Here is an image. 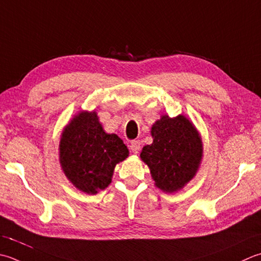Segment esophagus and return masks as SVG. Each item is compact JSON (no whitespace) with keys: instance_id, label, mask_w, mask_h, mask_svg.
I'll return each instance as SVG.
<instances>
[{"instance_id":"34e87169","label":"esophagus","mask_w":261,"mask_h":261,"mask_svg":"<svg viewBox=\"0 0 261 261\" xmlns=\"http://www.w3.org/2000/svg\"><path fill=\"white\" fill-rule=\"evenodd\" d=\"M140 141L139 140H135V141H132L131 142V145H130V149H131V151L134 152L135 155H137L138 152L140 151Z\"/></svg>"}]
</instances>
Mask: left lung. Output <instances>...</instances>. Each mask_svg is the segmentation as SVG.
I'll list each match as a JSON object with an SVG mask.
<instances>
[{
	"label": "left lung",
	"mask_w": 261,
	"mask_h": 261,
	"mask_svg": "<svg viewBox=\"0 0 261 261\" xmlns=\"http://www.w3.org/2000/svg\"><path fill=\"white\" fill-rule=\"evenodd\" d=\"M152 144L140 152L149 167L155 186L166 193L180 191L200 167L203 146L201 136L183 114L175 117L162 115L151 126Z\"/></svg>",
	"instance_id": "8db88e82"
}]
</instances>
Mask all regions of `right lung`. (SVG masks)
I'll return each mask as SVG.
<instances>
[{"instance_id": "add662e5", "label": "right lung", "mask_w": 261, "mask_h": 261, "mask_svg": "<svg viewBox=\"0 0 261 261\" xmlns=\"http://www.w3.org/2000/svg\"><path fill=\"white\" fill-rule=\"evenodd\" d=\"M129 149L115 134H107L95 111H80L61 134L60 164L75 189L96 195L110 186L116 164Z\"/></svg>"}]
</instances>
